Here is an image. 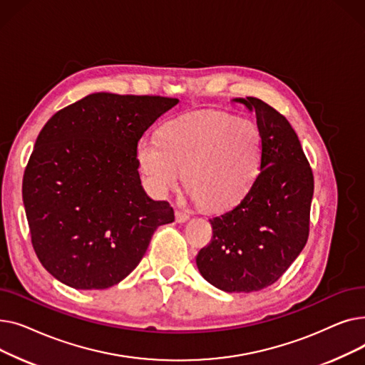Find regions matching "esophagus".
I'll return each instance as SVG.
<instances>
[{"mask_svg": "<svg viewBox=\"0 0 365 365\" xmlns=\"http://www.w3.org/2000/svg\"><path fill=\"white\" fill-rule=\"evenodd\" d=\"M175 216H176V222H179V223H185L189 219V215L185 213V212H180V210H176Z\"/></svg>", "mask_w": 365, "mask_h": 365, "instance_id": "1", "label": "esophagus"}]
</instances>
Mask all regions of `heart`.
<instances>
[{"label": "heart", "mask_w": 365, "mask_h": 365, "mask_svg": "<svg viewBox=\"0 0 365 365\" xmlns=\"http://www.w3.org/2000/svg\"><path fill=\"white\" fill-rule=\"evenodd\" d=\"M138 164L150 194L163 197L185 171V185L208 210L238 204L253 187L262 163V134L245 118L200 110L168 121L161 139L143 136Z\"/></svg>", "instance_id": "1"}]
</instances>
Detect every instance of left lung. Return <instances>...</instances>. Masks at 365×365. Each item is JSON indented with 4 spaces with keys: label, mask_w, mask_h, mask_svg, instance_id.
<instances>
[{
    "label": "left lung",
    "mask_w": 365,
    "mask_h": 365,
    "mask_svg": "<svg viewBox=\"0 0 365 365\" xmlns=\"http://www.w3.org/2000/svg\"><path fill=\"white\" fill-rule=\"evenodd\" d=\"M234 102L256 112L260 173L232 210L210 219L213 238L200 250L197 266L217 289L250 293L272 285L308 241L314 175L284 115L257 98Z\"/></svg>",
    "instance_id": "obj_1"
}]
</instances>
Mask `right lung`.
Returning <instances> with one entry per match:
<instances>
[{"label": "right lung", "instance_id": "1", "mask_svg": "<svg viewBox=\"0 0 365 365\" xmlns=\"http://www.w3.org/2000/svg\"><path fill=\"white\" fill-rule=\"evenodd\" d=\"M179 99L93 93L56 112L25 168L34 250L76 290H103L139 264L155 229L175 220L142 187L138 143Z\"/></svg>", "mask_w": 365, "mask_h": 365}]
</instances>
